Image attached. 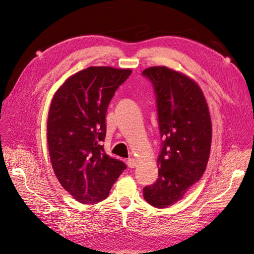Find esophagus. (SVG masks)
<instances>
[{"mask_svg":"<svg viewBox=\"0 0 254 254\" xmlns=\"http://www.w3.org/2000/svg\"><path fill=\"white\" fill-rule=\"evenodd\" d=\"M127 164H128V167L134 168V167L136 166V161H135L133 158H130V159H128V161H127Z\"/></svg>","mask_w":254,"mask_h":254,"instance_id":"obj_1","label":"esophagus"}]
</instances>
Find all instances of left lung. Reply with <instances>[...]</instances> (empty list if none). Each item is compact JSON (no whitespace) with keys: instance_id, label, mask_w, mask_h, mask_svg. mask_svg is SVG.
Returning <instances> with one entry per match:
<instances>
[{"instance_id":"8db88e82","label":"left lung","mask_w":254,"mask_h":254,"mask_svg":"<svg viewBox=\"0 0 254 254\" xmlns=\"http://www.w3.org/2000/svg\"><path fill=\"white\" fill-rule=\"evenodd\" d=\"M156 95L161 150L159 176L143 189L145 200L159 209L181 200L200 180L209 161L212 123L201 89L188 76L166 66L142 72Z\"/></svg>"}]
</instances>
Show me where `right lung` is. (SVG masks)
Returning a JSON list of instances; mask_svg holds the SVG:
<instances>
[{
  "instance_id": "add662e5",
  "label": "right lung",
  "mask_w": 254,
  "mask_h": 254,
  "mask_svg": "<svg viewBox=\"0 0 254 254\" xmlns=\"http://www.w3.org/2000/svg\"><path fill=\"white\" fill-rule=\"evenodd\" d=\"M131 73L90 66L66 79L54 95L48 119L51 162L61 186L81 203L106 199L127 167L107 155L102 143L111 98Z\"/></svg>"
}]
</instances>
